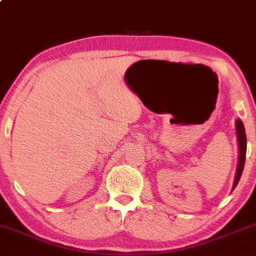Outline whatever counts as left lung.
Returning a JSON list of instances; mask_svg holds the SVG:
<instances>
[{
	"label": "left lung",
	"mask_w": 256,
	"mask_h": 256,
	"mask_svg": "<svg viewBox=\"0 0 256 256\" xmlns=\"http://www.w3.org/2000/svg\"><path fill=\"white\" fill-rule=\"evenodd\" d=\"M236 130H237V140H238L240 158H238V166H237L236 177H234V183L232 189L236 188V185L238 184L240 179V176H242L243 167H244V162H246V136L244 131V125H243L242 120L240 119L236 120Z\"/></svg>",
	"instance_id": "left-lung-1"
}]
</instances>
